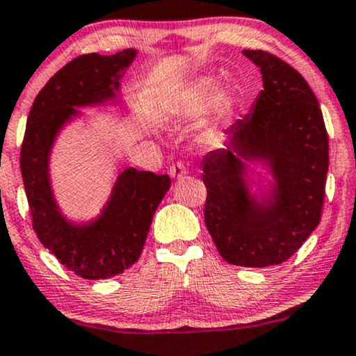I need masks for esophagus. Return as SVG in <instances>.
<instances>
[{"label":"esophagus","instance_id":"34e87169","mask_svg":"<svg viewBox=\"0 0 356 356\" xmlns=\"http://www.w3.org/2000/svg\"><path fill=\"white\" fill-rule=\"evenodd\" d=\"M169 174L172 175L174 179H182L184 175L187 174V170H186V167H184V165L181 164V162H177V164H174L172 167H170Z\"/></svg>","mask_w":356,"mask_h":356}]
</instances>
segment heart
<instances>
[{
    "label": "heart",
    "mask_w": 356,
    "mask_h": 356,
    "mask_svg": "<svg viewBox=\"0 0 356 356\" xmlns=\"http://www.w3.org/2000/svg\"><path fill=\"white\" fill-rule=\"evenodd\" d=\"M209 106L213 118L222 119L229 113L230 99L225 92L216 94V83L212 78H199L167 102L165 113L177 119H194L205 113Z\"/></svg>",
    "instance_id": "b5f03b06"
}]
</instances>
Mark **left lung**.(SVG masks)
Returning <instances> with one entry per match:
<instances>
[{
  "instance_id": "1",
  "label": "left lung",
  "mask_w": 356,
  "mask_h": 356,
  "mask_svg": "<svg viewBox=\"0 0 356 356\" xmlns=\"http://www.w3.org/2000/svg\"><path fill=\"white\" fill-rule=\"evenodd\" d=\"M242 53L260 67L264 89L250 113L227 129L225 147L202 159L204 217L225 262L268 267L289 260L320 224L328 136L300 72L267 51ZM250 161L273 175L259 195L250 191Z\"/></svg>"
}]
</instances>
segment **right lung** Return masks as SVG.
I'll return each instance as SVG.
<instances>
[{
  "label": "right lung",
  "mask_w": 356,
  "mask_h": 356,
  "mask_svg": "<svg viewBox=\"0 0 356 356\" xmlns=\"http://www.w3.org/2000/svg\"><path fill=\"white\" fill-rule=\"evenodd\" d=\"M136 56V49L92 53L61 67L34 99L21 145V175L34 232L64 267L86 280L115 277L139 260L154 212L170 187L167 174L129 167L118 175L99 216L89 222L67 219L51 187L56 137L83 114L79 108L119 102V81Z\"/></svg>",
  "instance_id": "1"
}]
</instances>
